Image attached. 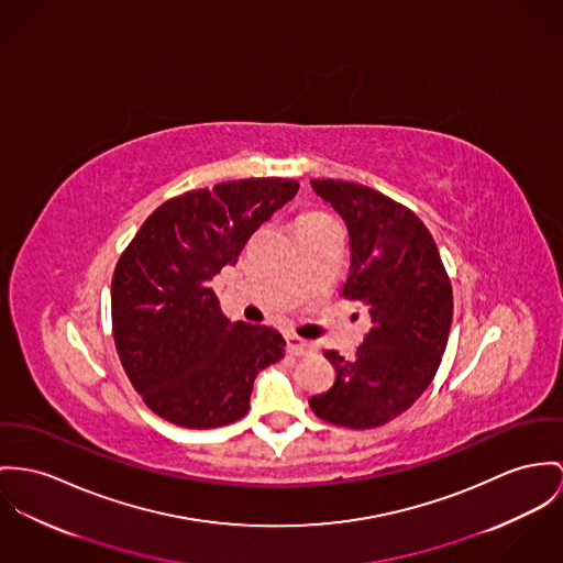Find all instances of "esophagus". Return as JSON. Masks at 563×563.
<instances>
[{
	"label": "esophagus",
	"mask_w": 563,
	"mask_h": 563,
	"mask_svg": "<svg viewBox=\"0 0 563 563\" xmlns=\"http://www.w3.org/2000/svg\"><path fill=\"white\" fill-rule=\"evenodd\" d=\"M285 339H287V351H289L291 355H306V353H312V351H314L312 343L303 341V339L296 336V334H287Z\"/></svg>",
	"instance_id": "34e87169"
}]
</instances>
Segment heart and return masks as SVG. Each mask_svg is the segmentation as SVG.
<instances>
[{"label":"heart","instance_id":"obj_1","mask_svg":"<svg viewBox=\"0 0 563 563\" xmlns=\"http://www.w3.org/2000/svg\"><path fill=\"white\" fill-rule=\"evenodd\" d=\"M317 217H325V214H306V217H302V218H317Z\"/></svg>","mask_w":563,"mask_h":563}]
</instances>
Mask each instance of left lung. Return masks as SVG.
I'll return each instance as SVG.
<instances>
[{"mask_svg":"<svg viewBox=\"0 0 563 563\" xmlns=\"http://www.w3.org/2000/svg\"><path fill=\"white\" fill-rule=\"evenodd\" d=\"M349 231L343 296L368 308L371 330L355 357L325 351L336 379L308 400L314 416L375 429L407 411L433 382L452 325V285L431 231L409 208L343 179H312Z\"/></svg>","mask_w":563,"mask_h":563,"instance_id":"obj_1","label":"left lung"}]
</instances>
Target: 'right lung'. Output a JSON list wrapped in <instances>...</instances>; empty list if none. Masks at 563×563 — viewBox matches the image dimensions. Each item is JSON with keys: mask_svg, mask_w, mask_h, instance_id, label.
Wrapping results in <instances>:
<instances>
[{"mask_svg": "<svg viewBox=\"0 0 563 563\" xmlns=\"http://www.w3.org/2000/svg\"><path fill=\"white\" fill-rule=\"evenodd\" d=\"M298 188L253 177L184 192L156 208L122 253L111 280L115 349L163 420L184 429L240 420L260 371L285 355L280 332L229 321L210 280Z\"/></svg>", "mask_w": 563, "mask_h": 563, "instance_id": "right-lung-1", "label": "right lung"}]
</instances>
